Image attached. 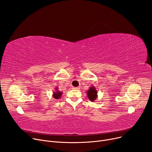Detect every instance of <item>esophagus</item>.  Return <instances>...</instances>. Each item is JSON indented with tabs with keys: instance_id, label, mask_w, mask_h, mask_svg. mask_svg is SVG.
<instances>
[{
	"instance_id": "obj_1",
	"label": "esophagus",
	"mask_w": 152,
	"mask_h": 152,
	"mask_svg": "<svg viewBox=\"0 0 152 152\" xmlns=\"http://www.w3.org/2000/svg\"><path fill=\"white\" fill-rule=\"evenodd\" d=\"M73 89H76V90H79L80 88H79V87H73Z\"/></svg>"
}]
</instances>
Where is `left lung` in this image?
I'll use <instances>...</instances> for the list:
<instances>
[{
	"label": "left lung",
	"mask_w": 152,
	"mask_h": 152,
	"mask_svg": "<svg viewBox=\"0 0 152 152\" xmlns=\"http://www.w3.org/2000/svg\"><path fill=\"white\" fill-rule=\"evenodd\" d=\"M97 93L98 92L95 86H91L89 87V89L86 92L87 97L91 102H94L95 100H97L98 97Z\"/></svg>",
	"instance_id": "obj_1"
}]
</instances>
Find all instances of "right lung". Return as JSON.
<instances>
[{
  "label": "right lung",
  "mask_w": 152,
  "mask_h": 152,
  "mask_svg": "<svg viewBox=\"0 0 152 152\" xmlns=\"http://www.w3.org/2000/svg\"><path fill=\"white\" fill-rule=\"evenodd\" d=\"M63 92H60L58 90V88L57 87H56L55 88V91L53 92V95L52 96L54 99H60L61 97V95H62Z\"/></svg>",
  "instance_id": "1"
}]
</instances>
